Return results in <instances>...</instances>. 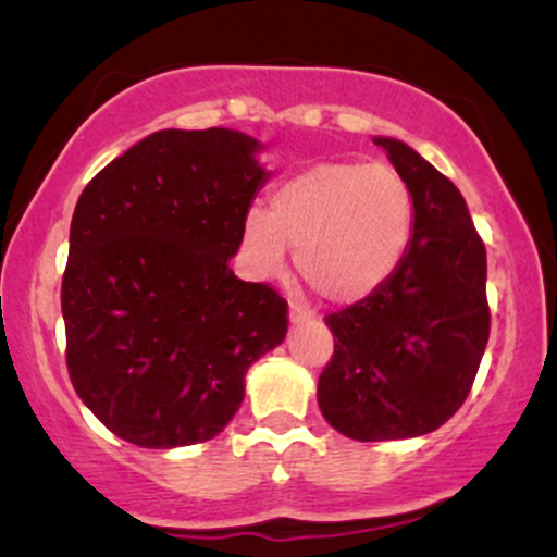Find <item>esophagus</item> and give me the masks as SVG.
<instances>
[{
    "label": "esophagus",
    "instance_id": "34e87169",
    "mask_svg": "<svg viewBox=\"0 0 557 557\" xmlns=\"http://www.w3.org/2000/svg\"><path fill=\"white\" fill-rule=\"evenodd\" d=\"M287 319H290V324H304L309 322L311 314L306 309H300L298 304H290V309H287Z\"/></svg>",
    "mask_w": 557,
    "mask_h": 557
}]
</instances>
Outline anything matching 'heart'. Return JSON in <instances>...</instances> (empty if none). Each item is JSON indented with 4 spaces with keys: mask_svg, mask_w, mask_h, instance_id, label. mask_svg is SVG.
<instances>
[{
    "mask_svg": "<svg viewBox=\"0 0 557 557\" xmlns=\"http://www.w3.org/2000/svg\"><path fill=\"white\" fill-rule=\"evenodd\" d=\"M413 235V194L393 164L327 159L285 177L272 209H248L243 248L261 274L296 270L319 298L350 306L369 298L406 257Z\"/></svg>",
    "mask_w": 557,
    "mask_h": 557,
    "instance_id": "b5f03b06",
    "label": "heart"
}]
</instances>
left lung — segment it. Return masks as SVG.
<instances>
[{
  "mask_svg": "<svg viewBox=\"0 0 557 557\" xmlns=\"http://www.w3.org/2000/svg\"><path fill=\"white\" fill-rule=\"evenodd\" d=\"M413 194V235L369 298L330 314L322 417L359 443L408 440L463 406L490 337L487 251L461 190L398 138L374 136Z\"/></svg>",
  "mask_w": 557,
  "mask_h": 557,
  "instance_id": "obj_1",
  "label": "left lung"
}]
</instances>
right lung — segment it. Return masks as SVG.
I'll return each instance as SVG.
<instances>
[{
	"mask_svg": "<svg viewBox=\"0 0 557 557\" xmlns=\"http://www.w3.org/2000/svg\"><path fill=\"white\" fill-rule=\"evenodd\" d=\"M230 127L157 131L83 188L62 319L75 393L138 447L207 443L240 408L253 361L285 341L287 306L230 270L272 172Z\"/></svg>",
	"mask_w": 557,
	"mask_h": 557,
	"instance_id": "obj_1",
	"label": "right lung"
}]
</instances>
